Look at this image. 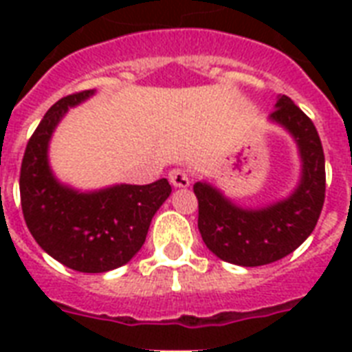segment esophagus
Returning <instances> with one entry per match:
<instances>
[{
	"label": "esophagus",
	"instance_id": "obj_1",
	"mask_svg": "<svg viewBox=\"0 0 352 352\" xmlns=\"http://www.w3.org/2000/svg\"><path fill=\"white\" fill-rule=\"evenodd\" d=\"M168 179H170L171 186L173 188H188L190 186V175L186 171L181 170V168H175L168 173Z\"/></svg>",
	"mask_w": 352,
	"mask_h": 352
}]
</instances>
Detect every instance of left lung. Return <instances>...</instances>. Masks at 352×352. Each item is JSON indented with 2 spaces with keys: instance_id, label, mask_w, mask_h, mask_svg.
I'll list each match as a JSON object with an SVG mask.
<instances>
[{
  "instance_id": "obj_1",
  "label": "left lung",
  "mask_w": 352,
  "mask_h": 352,
  "mask_svg": "<svg viewBox=\"0 0 352 352\" xmlns=\"http://www.w3.org/2000/svg\"><path fill=\"white\" fill-rule=\"evenodd\" d=\"M268 122L289 133L300 155V179L287 197L248 208L212 182L199 181L193 186L204 245L219 259L239 267H261L292 254L312 234L325 199V157L311 118L283 95Z\"/></svg>"
}]
</instances>
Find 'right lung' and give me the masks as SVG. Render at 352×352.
<instances>
[{"label": "right lung", "instance_id": "1", "mask_svg": "<svg viewBox=\"0 0 352 352\" xmlns=\"http://www.w3.org/2000/svg\"><path fill=\"white\" fill-rule=\"evenodd\" d=\"M93 95L95 89L63 96L45 113L27 144L19 175L23 217L36 243L62 265L87 274L131 261L171 193L166 179L82 192L54 175L49 162L52 133L71 107Z\"/></svg>", "mask_w": 352, "mask_h": 352}]
</instances>
